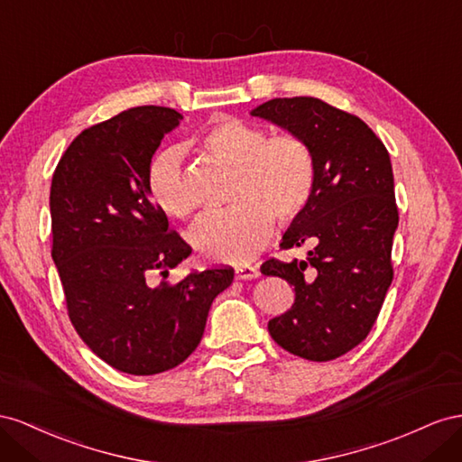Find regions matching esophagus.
<instances>
[{"mask_svg": "<svg viewBox=\"0 0 462 462\" xmlns=\"http://www.w3.org/2000/svg\"><path fill=\"white\" fill-rule=\"evenodd\" d=\"M236 279L238 281H252V279H257V276L261 274L257 267H252V265H238L236 267Z\"/></svg>", "mask_w": 462, "mask_h": 462, "instance_id": "obj_1", "label": "esophagus"}]
</instances>
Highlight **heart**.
<instances>
[{"label": "heart", "mask_w": 462, "mask_h": 462, "mask_svg": "<svg viewBox=\"0 0 462 462\" xmlns=\"http://www.w3.org/2000/svg\"><path fill=\"white\" fill-rule=\"evenodd\" d=\"M193 144L236 170L226 213L207 215L189 232L197 254L210 261L240 263L254 257L281 224L308 208L315 189V156L306 139L274 135L236 117H218L195 135ZM149 189L166 215L189 218L197 197L180 149H166L149 168Z\"/></svg>", "instance_id": "b5f03b06"}]
</instances>
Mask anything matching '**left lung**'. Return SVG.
<instances>
[{"label":"left lung","instance_id":"obj_1","mask_svg":"<svg viewBox=\"0 0 462 462\" xmlns=\"http://www.w3.org/2000/svg\"><path fill=\"white\" fill-rule=\"evenodd\" d=\"M252 116L306 139L318 168L311 201L281 242L282 249L311 245L306 261L261 265L296 292L269 333L300 358L335 360L372 331L393 281L399 210L389 152L360 117L319 98H273Z\"/></svg>","mask_w":462,"mask_h":462}]
</instances>
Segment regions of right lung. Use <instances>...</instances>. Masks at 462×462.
<instances>
[{
  "label": "right lung",
  "mask_w": 462,
  "mask_h": 462,
  "mask_svg": "<svg viewBox=\"0 0 462 462\" xmlns=\"http://www.w3.org/2000/svg\"><path fill=\"white\" fill-rule=\"evenodd\" d=\"M181 120L172 108H129L79 134L51 178V259L69 319L100 360L131 375L186 360L234 281L218 267L154 284L191 254L149 189L152 154Z\"/></svg>",
  "instance_id": "1"
}]
</instances>
